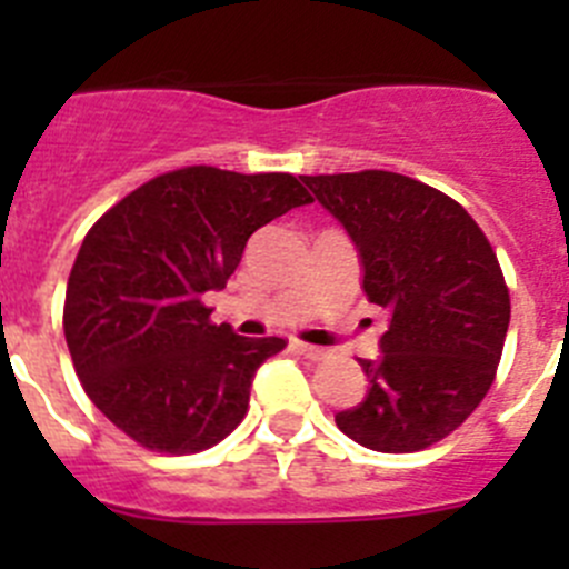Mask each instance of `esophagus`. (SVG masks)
<instances>
[{
	"instance_id": "obj_1",
	"label": "esophagus",
	"mask_w": 569,
	"mask_h": 569,
	"mask_svg": "<svg viewBox=\"0 0 569 569\" xmlns=\"http://www.w3.org/2000/svg\"><path fill=\"white\" fill-rule=\"evenodd\" d=\"M293 350L310 361H321L325 356H328V350H321V347H313V345H305V341H293Z\"/></svg>"
}]
</instances>
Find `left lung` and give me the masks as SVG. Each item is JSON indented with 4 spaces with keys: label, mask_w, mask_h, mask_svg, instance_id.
Instances as JSON below:
<instances>
[{
    "label": "left lung",
    "mask_w": 569,
    "mask_h": 569,
    "mask_svg": "<svg viewBox=\"0 0 569 569\" xmlns=\"http://www.w3.org/2000/svg\"><path fill=\"white\" fill-rule=\"evenodd\" d=\"M347 230L367 299L387 310L367 396L336 425L379 453L436 445L481 405L510 325V293L481 228L441 190L387 170L301 176Z\"/></svg>",
    "instance_id": "1"
}]
</instances>
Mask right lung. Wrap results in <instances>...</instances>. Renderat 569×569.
I'll use <instances>...</instances> for the list:
<instances>
[{
  "label": "right lung",
  "mask_w": 569,
  "mask_h": 569,
  "mask_svg": "<svg viewBox=\"0 0 569 569\" xmlns=\"http://www.w3.org/2000/svg\"><path fill=\"white\" fill-rule=\"evenodd\" d=\"M313 202L290 173L182 168L136 188L79 248L64 293V339L84 393L148 450H208L244 419L253 376L284 339L213 325L250 236Z\"/></svg>",
  "instance_id": "right-lung-1"
}]
</instances>
